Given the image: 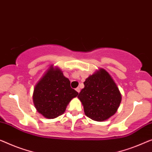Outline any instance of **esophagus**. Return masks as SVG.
<instances>
[{"mask_svg":"<svg viewBox=\"0 0 152 152\" xmlns=\"http://www.w3.org/2000/svg\"><path fill=\"white\" fill-rule=\"evenodd\" d=\"M76 91L78 92V94H79V93H80V88H79V87H77L76 89Z\"/></svg>","mask_w":152,"mask_h":152,"instance_id":"esophagus-1","label":"esophagus"}]
</instances>
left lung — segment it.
I'll return each instance as SVG.
<instances>
[{"label":"left lung","instance_id":"1","mask_svg":"<svg viewBox=\"0 0 152 152\" xmlns=\"http://www.w3.org/2000/svg\"><path fill=\"white\" fill-rule=\"evenodd\" d=\"M85 87L78 98L88 117L94 121L108 119L117 112L121 95L111 76L105 69H99L86 79Z\"/></svg>","mask_w":152,"mask_h":152}]
</instances>
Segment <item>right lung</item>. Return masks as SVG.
Listing matches in <instances>:
<instances>
[{
    "label": "right lung",
    "instance_id": "obj_1",
    "mask_svg": "<svg viewBox=\"0 0 152 152\" xmlns=\"http://www.w3.org/2000/svg\"><path fill=\"white\" fill-rule=\"evenodd\" d=\"M78 95L58 67H50L34 88L33 103L37 112L48 119L64 113L72 98Z\"/></svg>",
    "mask_w": 152,
    "mask_h": 152
}]
</instances>
